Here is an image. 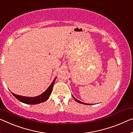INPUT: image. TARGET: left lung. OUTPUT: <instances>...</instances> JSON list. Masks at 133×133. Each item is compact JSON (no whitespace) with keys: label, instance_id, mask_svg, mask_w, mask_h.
I'll return each mask as SVG.
<instances>
[{"label":"left lung","instance_id":"8db88e82","mask_svg":"<svg viewBox=\"0 0 133 133\" xmlns=\"http://www.w3.org/2000/svg\"><path fill=\"white\" fill-rule=\"evenodd\" d=\"M72 97H73V98H74V100H75V101H76V102H78V103H81V104H84V105H89V104H88V103H84V102H81V101H78V100H77V99H76V98H75L74 97V96H72Z\"/></svg>","mask_w":133,"mask_h":133}]
</instances>
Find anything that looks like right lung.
I'll return each mask as SVG.
<instances>
[{"mask_svg": "<svg viewBox=\"0 0 133 133\" xmlns=\"http://www.w3.org/2000/svg\"><path fill=\"white\" fill-rule=\"evenodd\" d=\"M56 77L54 78V81L51 83L50 86L44 92L41 94L40 95L37 96L36 97H26V96H22L15 95L13 93H12L14 96H15L18 101H20L22 103L25 104H29V105H35V104H38L42 102L46 101L49 99L51 93L52 91V89L54 87L55 84V81L56 80Z\"/></svg>", "mask_w": 133, "mask_h": 133, "instance_id": "1", "label": "right lung"}]
</instances>
